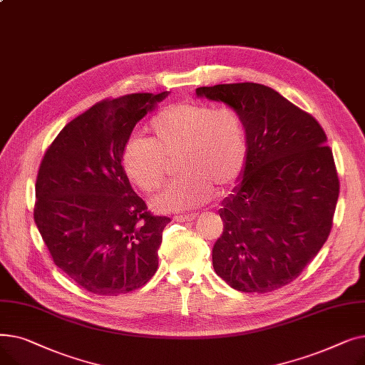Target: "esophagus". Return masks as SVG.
Returning <instances> with one entry per match:
<instances>
[{
    "label": "esophagus",
    "mask_w": 365,
    "mask_h": 365,
    "mask_svg": "<svg viewBox=\"0 0 365 365\" xmlns=\"http://www.w3.org/2000/svg\"><path fill=\"white\" fill-rule=\"evenodd\" d=\"M195 217H197L195 213H190V215H180V216H176L175 220H178V222H192Z\"/></svg>",
    "instance_id": "obj_1"
}]
</instances>
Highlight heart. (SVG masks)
<instances>
[{
    "instance_id": "heart-1",
    "label": "heart",
    "mask_w": 365,
    "mask_h": 365,
    "mask_svg": "<svg viewBox=\"0 0 365 365\" xmlns=\"http://www.w3.org/2000/svg\"><path fill=\"white\" fill-rule=\"evenodd\" d=\"M149 131L150 139L133 136L125 142L123 167L134 185L153 194L167 178L168 161L178 158L180 176L153 200L158 212L200 207L213 197V187L232 186L245 168V127L232 108L171 103L150 120Z\"/></svg>"
}]
</instances>
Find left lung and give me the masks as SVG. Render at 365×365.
<instances>
[{"label":"left lung","mask_w":365,"mask_h":365,"mask_svg":"<svg viewBox=\"0 0 365 365\" xmlns=\"http://www.w3.org/2000/svg\"><path fill=\"white\" fill-rule=\"evenodd\" d=\"M244 121L242 180L223 200L216 274L244 293H269L296 279L327 241L339 178L327 136L311 113L256 83L197 88Z\"/></svg>","instance_id":"obj_1"}]
</instances>
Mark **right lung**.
<instances>
[{
	"label": "right lung",
	"mask_w": 365,
	"mask_h": 365,
	"mask_svg": "<svg viewBox=\"0 0 365 365\" xmlns=\"http://www.w3.org/2000/svg\"><path fill=\"white\" fill-rule=\"evenodd\" d=\"M167 94L133 93L93 105L57 134L38 170V231L54 264L93 294L130 293L157 272L170 217L148 212L121 160L134 125Z\"/></svg>",
	"instance_id": "1"
}]
</instances>
